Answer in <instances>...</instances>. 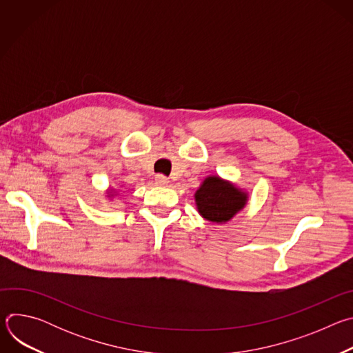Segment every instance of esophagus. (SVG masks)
I'll return each instance as SVG.
<instances>
[{
  "label": "esophagus",
  "mask_w": 353,
  "mask_h": 353,
  "mask_svg": "<svg viewBox=\"0 0 353 353\" xmlns=\"http://www.w3.org/2000/svg\"><path fill=\"white\" fill-rule=\"evenodd\" d=\"M155 183H157L158 185H166V184L169 183V179H168L166 176H163V174H158V176L155 177Z\"/></svg>",
  "instance_id": "1"
}]
</instances>
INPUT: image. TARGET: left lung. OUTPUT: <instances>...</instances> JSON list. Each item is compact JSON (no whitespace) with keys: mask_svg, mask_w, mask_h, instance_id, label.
I'll list each match as a JSON object with an SVG mask.
<instances>
[{"mask_svg":"<svg viewBox=\"0 0 353 353\" xmlns=\"http://www.w3.org/2000/svg\"><path fill=\"white\" fill-rule=\"evenodd\" d=\"M198 212L216 223L228 222L245 204V194L219 177H208L195 192Z\"/></svg>","mask_w":353,"mask_h":353,"instance_id":"left-lung-1","label":"left lung"}]
</instances>
